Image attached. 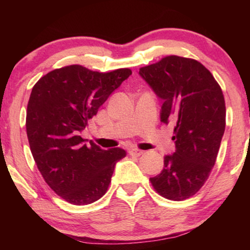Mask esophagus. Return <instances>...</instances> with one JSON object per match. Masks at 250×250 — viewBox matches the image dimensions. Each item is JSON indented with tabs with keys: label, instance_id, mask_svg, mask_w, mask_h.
Masks as SVG:
<instances>
[{
	"label": "esophagus",
	"instance_id": "1",
	"mask_svg": "<svg viewBox=\"0 0 250 250\" xmlns=\"http://www.w3.org/2000/svg\"><path fill=\"white\" fill-rule=\"evenodd\" d=\"M142 153H143V151H142V150H140V149H131V150H129V155H131V156L139 157V156H141Z\"/></svg>",
	"mask_w": 250,
	"mask_h": 250
}]
</instances>
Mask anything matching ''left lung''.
<instances>
[{"mask_svg":"<svg viewBox=\"0 0 250 250\" xmlns=\"http://www.w3.org/2000/svg\"><path fill=\"white\" fill-rule=\"evenodd\" d=\"M139 73L163 100L160 122L176 124L175 152L150 182L166 199L186 200L201 189L216 162L225 129L223 92L210 71L190 58L167 56Z\"/></svg>","mask_w":250,"mask_h":250,"instance_id":"1","label":"left lung"}]
</instances>
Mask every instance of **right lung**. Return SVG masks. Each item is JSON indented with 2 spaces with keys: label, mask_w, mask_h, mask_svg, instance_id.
<instances>
[{
  "label": "right lung",
  "mask_w": 250,
  "mask_h": 250,
  "mask_svg": "<svg viewBox=\"0 0 250 250\" xmlns=\"http://www.w3.org/2000/svg\"><path fill=\"white\" fill-rule=\"evenodd\" d=\"M129 68L99 73L81 64L54 69L33 86L27 104L26 131L37 168L51 189L69 204L88 205L107 192L121 148L87 146L80 133Z\"/></svg>",
  "instance_id": "obj_1"
}]
</instances>
